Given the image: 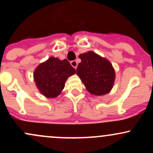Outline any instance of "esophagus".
I'll list each match as a JSON object with an SVG mask.
<instances>
[{"label":"esophagus","instance_id":"esophagus-1","mask_svg":"<svg viewBox=\"0 0 153 153\" xmlns=\"http://www.w3.org/2000/svg\"><path fill=\"white\" fill-rule=\"evenodd\" d=\"M71 65L73 67V68L76 69L77 66H78V63H77V61H76V60H73V61H71Z\"/></svg>","mask_w":153,"mask_h":153}]
</instances>
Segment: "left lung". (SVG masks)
I'll list each match as a JSON object with an SVG mask.
<instances>
[{"mask_svg": "<svg viewBox=\"0 0 153 153\" xmlns=\"http://www.w3.org/2000/svg\"><path fill=\"white\" fill-rule=\"evenodd\" d=\"M81 62L77 68L80 77L87 91L96 96L108 94L114 82L115 72L111 64L94 52L80 54Z\"/></svg>", "mask_w": 153, "mask_h": 153, "instance_id": "left-lung-1", "label": "left lung"}]
</instances>
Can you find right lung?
Listing matches in <instances>:
<instances>
[{
    "label": "right lung",
    "mask_w": 153,
    "mask_h": 153,
    "mask_svg": "<svg viewBox=\"0 0 153 153\" xmlns=\"http://www.w3.org/2000/svg\"><path fill=\"white\" fill-rule=\"evenodd\" d=\"M75 69L68 59L59 60L50 57L35 70L34 81L40 92L47 98H54L60 94L68 77L75 74Z\"/></svg>",
    "instance_id": "right-lung-1"
}]
</instances>
